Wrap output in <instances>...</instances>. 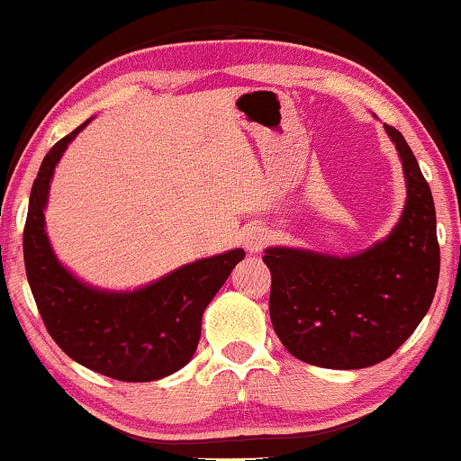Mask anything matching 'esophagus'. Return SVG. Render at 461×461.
Here are the masks:
<instances>
[{"label":"esophagus","instance_id":"34e87169","mask_svg":"<svg viewBox=\"0 0 461 461\" xmlns=\"http://www.w3.org/2000/svg\"><path fill=\"white\" fill-rule=\"evenodd\" d=\"M241 241H244V246L249 249V252H262V249L267 248V244L270 241V236H268V231L262 228V225H252V228H248L244 231V238H241Z\"/></svg>","mask_w":461,"mask_h":461}]
</instances>
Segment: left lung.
<instances>
[{"instance_id":"left-lung-1","label":"left lung","mask_w":461,"mask_h":461,"mask_svg":"<svg viewBox=\"0 0 461 461\" xmlns=\"http://www.w3.org/2000/svg\"><path fill=\"white\" fill-rule=\"evenodd\" d=\"M399 150L407 203L386 240L356 256L268 248L270 319L296 360L331 370L368 368L393 356L427 315L439 280L431 189L407 140Z\"/></svg>"}]
</instances>
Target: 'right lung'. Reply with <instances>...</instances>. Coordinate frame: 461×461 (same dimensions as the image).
<instances>
[{
  "mask_svg": "<svg viewBox=\"0 0 461 461\" xmlns=\"http://www.w3.org/2000/svg\"><path fill=\"white\" fill-rule=\"evenodd\" d=\"M89 122L59 140L38 170L24 228L28 283L46 330L68 357L115 380H158L191 360L203 311L246 252L236 248L185 264L130 293L99 291L73 276L52 252L44 209L62 152Z\"/></svg>",
  "mask_w": 461,
  "mask_h": 461,
  "instance_id": "add662e5",
  "label": "right lung"
}]
</instances>
